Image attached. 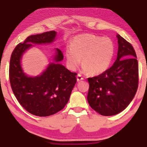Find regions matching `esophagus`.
Segmentation results:
<instances>
[{"label": "esophagus", "mask_w": 147, "mask_h": 147, "mask_svg": "<svg viewBox=\"0 0 147 147\" xmlns=\"http://www.w3.org/2000/svg\"><path fill=\"white\" fill-rule=\"evenodd\" d=\"M76 78H77V81H78V82L80 81V80H84V78H82V76L81 74H78V75H77Z\"/></svg>", "instance_id": "esophagus-1"}]
</instances>
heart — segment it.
I'll list each match as a JSON object with an SVG mask.
<instances>
[{"instance_id":"1","label":"heart","mask_w":147,"mask_h":147,"mask_svg":"<svg viewBox=\"0 0 147 147\" xmlns=\"http://www.w3.org/2000/svg\"><path fill=\"white\" fill-rule=\"evenodd\" d=\"M115 47L108 38L94 34L74 37L65 51L66 64L69 69L75 71L81 63L83 71L98 75L105 72L112 62Z\"/></svg>"}]
</instances>
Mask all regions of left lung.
Returning a JSON list of instances; mask_svg holds the SVG:
<instances>
[{
    "mask_svg": "<svg viewBox=\"0 0 147 147\" xmlns=\"http://www.w3.org/2000/svg\"><path fill=\"white\" fill-rule=\"evenodd\" d=\"M117 58L110 68L88 78V101L94 111L104 116L116 115L132 100L138 88L139 68L132 45L117 34Z\"/></svg>",
    "mask_w": 147,
    "mask_h": 147,
    "instance_id": "1",
    "label": "left lung"
}]
</instances>
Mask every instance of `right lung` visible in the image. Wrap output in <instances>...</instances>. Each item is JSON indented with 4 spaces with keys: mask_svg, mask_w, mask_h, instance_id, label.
<instances>
[{
    "mask_svg": "<svg viewBox=\"0 0 147 147\" xmlns=\"http://www.w3.org/2000/svg\"><path fill=\"white\" fill-rule=\"evenodd\" d=\"M56 32L49 31L32 35L20 43L12 52L9 61V78L12 91L19 104L32 115L39 117L52 115L63 109L68 102L76 82V73H72L63 65L53 63L40 76L32 78L22 71V54L32 46L53 42ZM56 62L63 59L61 50L56 49Z\"/></svg>",
    "mask_w": 147,
    "mask_h": 147,
    "instance_id": "right-lung-1",
    "label": "right lung"
}]
</instances>
